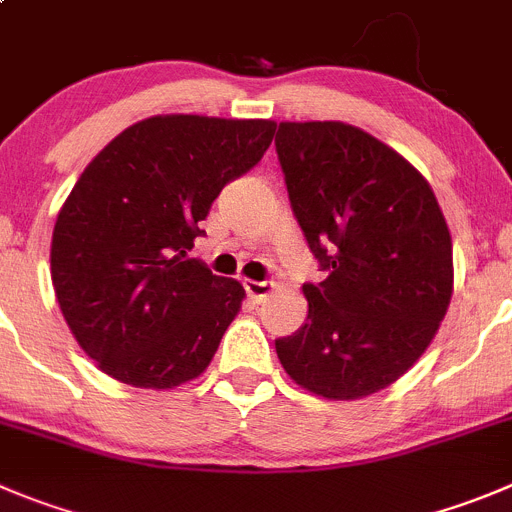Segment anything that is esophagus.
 Returning a JSON list of instances; mask_svg holds the SVG:
<instances>
[{
    "label": "esophagus",
    "instance_id": "esophagus-1",
    "mask_svg": "<svg viewBox=\"0 0 512 512\" xmlns=\"http://www.w3.org/2000/svg\"><path fill=\"white\" fill-rule=\"evenodd\" d=\"M245 290L255 303H262V300L270 298L275 293V283H267V280H245Z\"/></svg>",
    "mask_w": 512,
    "mask_h": 512
}]
</instances>
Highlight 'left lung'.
<instances>
[{"label":"left lung","mask_w":512,"mask_h":512,"mask_svg":"<svg viewBox=\"0 0 512 512\" xmlns=\"http://www.w3.org/2000/svg\"><path fill=\"white\" fill-rule=\"evenodd\" d=\"M275 148L290 204L328 278L303 285L308 321L275 341L285 374L353 401L417 364L450 308L452 237L429 181L341 121H283Z\"/></svg>","instance_id":"obj_1"}]
</instances>
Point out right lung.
<instances>
[{
    "instance_id": "obj_1",
    "label": "right lung",
    "mask_w": 512,
    "mask_h": 512,
    "mask_svg": "<svg viewBox=\"0 0 512 512\" xmlns=\"http://www.w3.org/2000/svg\"><path fill=\"white\" fill-rule=\"evenodd\" d=\"M275 136L265 118L151 116L85 166L52 229L62 318L103 374L174 389L212 364L245 288L189 257L224 184Z\"/></svg>"
}]
</instances>
